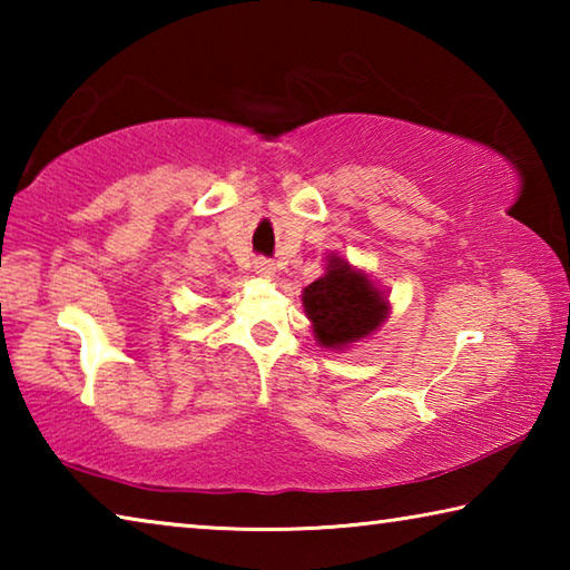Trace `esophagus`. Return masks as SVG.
<instances>
[{"label":"esophagus","instance_id":"obj_1","mask_svg":"<svg viewBox=\"0 0 570 570\" xmlns=\"http://www.w3.org/2000/svg\"><path fill=\"white\" fill-rule=\"evenodd\" d=\"M254 272H256L258 276H264V278H272V276L276 274V266H274L272 262H268V258H256Z\"/></svg>","mask_w":570,"mask_h":570}]
</instances>
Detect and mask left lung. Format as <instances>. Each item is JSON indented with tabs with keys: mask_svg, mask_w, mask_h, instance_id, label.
<instances>
[{
	"mask_svg": "<svg viewBox=\"0 0 570 570\" xmlns=\"http://www.w3.org/2000/svg\"><path fill=\"white\" fill-rule=\"evenodd\" d=\"M304 308L316 340L340 350L377 330L387 304L362 272H352L342 258H332L320 282L304 288Z\"/></svg>",
	"mask_w": 570,
	"mask_h": 570,
	"instance_id": "8db88e82",
	"label": "left lung"
}]
</instances>
